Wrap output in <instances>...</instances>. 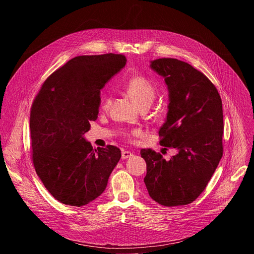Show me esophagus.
<instances>
[{
  "label": "esophagus",
  "instance_id": "obj_1",
  "mask_svg": "<svg viewBox=\"0 0 254 254\" xmlns=\"http://www.w3.org/2000/svg\"><path fill=\"white\" fill-rule=\"evenodd\" d=\"M130 157H132V153H130V152H128V151H124V152L122 153V159H123V160L128 159V158H130Z\"/></svg>",
  "mask_w": 254,
  "mask_h": 254
}]
</instances>
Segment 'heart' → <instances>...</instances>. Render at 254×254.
Instances as JSON below:
<instances>
[{
	"mask_svg": "<svg viewBox=\"0 0 254 254\" xmlns=\"http://www.w3.org/2000/svg\"><path fill=\"white\" fill-rule=\"evenodd\" d=\"M125 89L128 96L140 107H150L156 98V88L146 77L142 76H132L125 84ZM112 104L111 95H105L102 100L100 107L103 111H107ZM124 134L127 137H131L133 135L140 134L138 129H133L131 131H126Z\"/></svg>",
	"mask_w": 254,
	"mask_h": 254,
	"instance_id": "1",
	"label": "heart"
}]
</instances>
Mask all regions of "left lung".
<instances>
[{
    "mask_svg": "<svg viewBox=\"0 0 254 254\" xmlns=\"http://www.w3.org/2000/svg\"><path fill=\"white\" fill-rule=\"evenodd\" d=\"M150 66L165 78L169 90L160 143L178 154L167 161L151 149L140 150L147 163L143 182L159 204L187 205L204 191L223 155L221 97L202 72L187 62L160 58Z\"/></svg>",
    "mask_w": 254,
    "mask_h": 254,
    "instance_id": "left-lung-1",
    "label": "left lung"
}]
</instances>
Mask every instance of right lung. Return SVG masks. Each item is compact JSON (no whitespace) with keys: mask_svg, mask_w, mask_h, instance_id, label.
I'll list each match as a JSON object with an SVG mask.
<instances>
[{"mask_svg":"<svg viewBox=\"0 0 254 254\" xmlns=\"http://www.w3.org/2000/svg\"><path fill=\"white\" fill-rule=\"evenodd\" d=\"M121 54L69 60L45 80L30 114L32 160L45 188L59 202L81 207L100 196L122 154L93 149L83 134L98 116L100 89L125 67Z\"/></svg>","mask_w":254,"mask_h":254,"instance_id":"1","label":"right lung"}]
</instances>
